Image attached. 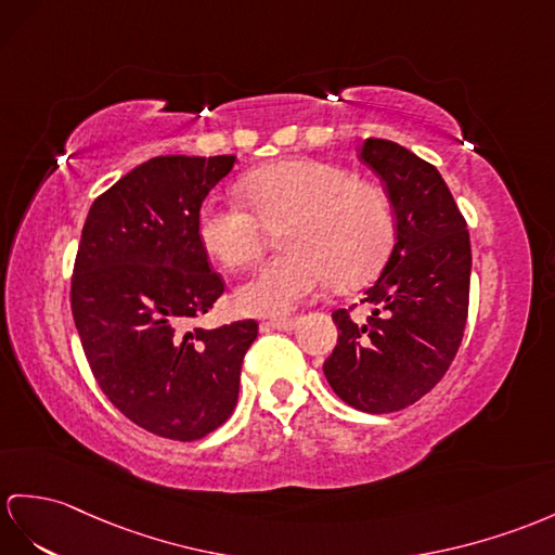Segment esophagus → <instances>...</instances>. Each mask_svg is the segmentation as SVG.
I'll use <instances>...</instances> for the list:
<instances>
[{"label":"esophagus","mask_w":555,"mask_h":555,"mask_svg":"<svg viewBox=\"0 0 555 555\" xmlns=\"http://www.w3.org/2000/svg\"><path fill=\"white\" fill-rule=\"evenodd\" d=\"M296 324H299V320H296V318H275V320H266L263 327L280 330V332H292V330H296Z\"/></svg>","instance_id":"esophagus-1"}]
</instances>
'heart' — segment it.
<instances>
[{
	"label": "heart",
	"instance_id": "heart-1",
	"mask_svg": "<svg viewBox=\"0 0 555 555\" xmlns=\"http://www.w3.org/2000/svg\"><path fill=\"white\" fill-rule=\"evenodd\" d=\"M244 205L207 197L195 216L202 249L228 268L259 259L268 231L285 225L289 254L256 270L237 292L251 315H289L334 278L356 287L382 268L396 240L388 195L370 181L313 157L280 159L240 181Z\"/></svg>",
	"mask_w": 555,
	"mask_h": 555
}]
</instances>
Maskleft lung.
<instances>
[{
	"label": "left lung",
	"mask_w": 555,
	"mask_h": 555,
	"mask_svg": "<svg viewBox=\"0 0 555 555\" xmlns=\"http://www.w3.org/2000/svg\"><path fill=\"white\" fill-rule=\"evenodd\" d=\"M360 159L386 185L396 245L360 301L372 315L332 313L339 341L322 372L350 408L386 414L424 398L450 370L468 318L470 240L434 165L384 139L364 141Z\"/></svg>",
	"instance_id": "obj_1"
}]
</instances>
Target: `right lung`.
Masks as SVG:
<instances>
[{"mask_svg":"<svg viewBox=\"0 0 555 555\" xmlns=\"http://www.w3.org/2000/svg\"><path fill=\"white\" fill-rule=\"evenodd\" d=\"M235 155H165L93 199L70 304L89 367L133 424L169 440L205 438L233 414L254 320L188 330L223 294L195 216Z\"/></svg>","mask_w":555,"mask_h":555,"instance_id":"1","label":"right lung"}]
</instances>
